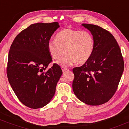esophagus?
I'll list each match as a JSON object with an SVG mask.
<instances>
[{
  "mask_svg": "<svg viewBox=\"0 0 129 129\" xmlns=\"http://www.w3.org/2000/svg\"><path fill=\"white\" fill-rule=\"evenodd\" d=\"M61 69H62V72H66V71L67 70H68V69H67V68L64 67H62Z\"/></svg>",
  "mask_w": 129,
  "mask_h": 129,
  "instance_id": "esophagus-1",
  "label": "esophagus"
}]
</instances>
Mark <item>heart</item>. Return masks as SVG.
Listing matches in <instances>:
<instances>
[{"label": "heart", "mask_w": 129, "mask_h": 129, "mask_svg": "<svg viewBox=\"0 0 129 129\" xmlns=\"http://www.w3.org/2000/svg\"><path fill=\"white\" fill-rule=\"evenodd\" d=\"M56 39H51L47 45L50 56L59 59L65 53L67 54L57 63L69 66L76 62L84 64L90 59L94 48V39L88 31L66 28L56 35Z\"/></svg>", "instance_id": "heart-1"}]
</instances>
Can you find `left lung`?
I'll use <instances>...</instances> for the list:
<instances>
[{"instance_id": "8db88e82", "label": "left lung", "mask_w": 129, "mask_h": 129, "mask_svg": "<svg viewBox=\"0 0 129 129\" xmlns=\"http://www.w3.org/2000/svg\"><path fill=\"white\" fill-rule=\"evenodd\" d=\"M94 39L92 55L86 63L73 69V92L90 106L106 103L116 92L124 72L121 49L113 35L100 26L83 23Z\"/></svg>"}]
</instances>
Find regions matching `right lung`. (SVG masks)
Here are the masks:
<instances>
[{
  "instance_id": "obj_1",
  "label": "right lung",
  "mask_w": 129,
  "mask_h": 129,
  "mask_svg": "<svg viewBox=\"0 0 129 129\" xmlns=\"http://www.w3.org/2000/svg\"><path fill=\"white\" fill-rule=\"evenodd\" d=\"M58 22L31 25L16 37L8 53L7 77L11 88L22 104L31 109L46 106L56 92L62 75L59 66L52 62L47 45Z\"/></svg>"
}]
</instances>
